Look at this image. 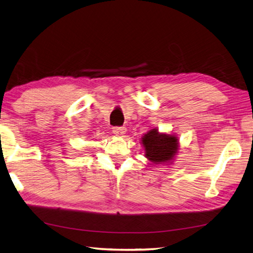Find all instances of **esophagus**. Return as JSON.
<instances>
[{"mask_svg":"<svg viewBox=\"0 0 253 253\" xmlns=\"http://www.w3.org/2000/svg\"><path fill=\"white\" fill-rule=\"evenodd\" d=\"M113 132L115 133L116 136H122L126 132V127L124 126H115L113 127Z\"/></svg>","mask_w":253,"mask_h":253,"instance_id":"esophagus-1","label":"esophagus"}]
</instances>
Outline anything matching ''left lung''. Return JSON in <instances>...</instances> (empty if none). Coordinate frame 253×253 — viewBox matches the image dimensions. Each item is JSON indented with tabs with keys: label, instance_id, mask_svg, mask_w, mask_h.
Here are the masks:
<instances>
[{
	"label": "left lung",
	"instance_id": "left-lung-1",
	"mask_svg": "<svg viewBox=\"0 0 253 253\" xmlns=\"http://www.w3.org/2000/svg\"><path fill=\"white\" fill-rule=\"evenodd\" d=\"M141 141L146 150L145 156L155 163L172 160L179 147L176 137L160 133L157 129L148 131Z\"/></svg>",
	"mask_w": 253,
	"mask_h": 253
}]
</instances>
